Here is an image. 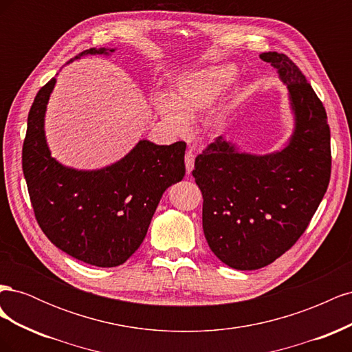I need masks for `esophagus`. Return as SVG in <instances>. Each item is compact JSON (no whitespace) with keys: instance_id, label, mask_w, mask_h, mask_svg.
<instances>
[{"instance_id":"obj_1","label":"esophagus","mask_w":352,"mask_h":352,"mask_svg":"<svg viewBox=\"0 0 352 352\" xmlns=\"http://www.w3.org/2000/svg\"><path fill=\"white\" fill-rule=\"evenodd\" d=\"M194 162H195L194 153H192V151H186V154H185V166H186V173H188V175H189L190 172H192Z\"/></svg>"}]
</instances>
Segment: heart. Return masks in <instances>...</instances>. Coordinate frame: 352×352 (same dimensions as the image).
Returning <instances> with one entry per match:
<instances>
[{
    "label": "heart",
    "instance_id": "heart-1",
    "mask_svg": "<svg viewBox=\"0 0 352 352\" xmlns=\"http://www.w3.org/2000/svg\"><path fill=\"white\" fill-rule=\"evenodd\" d=\"M235 79L236 69L230 65H212L182 74L175 80L172 97L157 95L154 107L175 132L185 133L190 119L208 111Z\"/></svg>",
    "mask_w": 352,
    "mask_h": 352
}]
</instances>
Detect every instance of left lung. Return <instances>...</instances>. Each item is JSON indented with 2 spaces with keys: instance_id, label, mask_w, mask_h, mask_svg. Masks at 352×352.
Returning a JSON list of instances; mask_svg holds the SVG:
<instances>
[{
  "instance_id": "8db88e82",
  "label": "left lung",
  "mask_w": 352,
  "mask_h": 352,
  "mask_svg": "<svg viewBox=\"0 0 352 352\" xmlns=\"http://www.w3.org/2000/svg\"><path fill=\"white\" fill-rule=\"evenodd\" d=\"M260 58L278 69L289 91L295 129L282 151L255 155L216 138L195 158L202 229L210 250L236 270L273 263L300 239L330 180V129L323 102L285 54Z\"/></svg>"
}]
</instances>
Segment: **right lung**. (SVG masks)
Segmentation results:
<instances>
[{"label": "right lung", "instance_id": "add662e5", "mask_svg": "<svg viewBox=\"0 0 352 352\" xmlns=\"http://www.w3.org/2000/svg\"><path fill=\"white\" fill-rule=\"evenodd\" d=\"M114 50L89 48L88 54ZM72 61V60H70ZM56 78L42 87L28 116L22 166L39 228L57 248L97 267H116L140 248L164 190L185 176L184 141L142 140L105 168L76 170L52 158L44 117Z\"/></svg>", "mask_w": 352, "mask_h": 352}]
</instances>
